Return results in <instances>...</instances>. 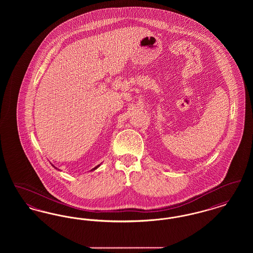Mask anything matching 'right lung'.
I'll return each mask as SVG.
<instances>
[{"mask_svg":"<svg viewBox=\"0 0 253 253\" xmlns=\"http://www.w3.org/2000/svg\"><path fill=\"white\" fill-rule=\"evenodd\" d=\"M52 166H53V167H55V166H54V165H52ZM99 166H100V165H97V166H96V167H95V168L92 169H91V170H94V169H96L98 168V167H99ZM55 168H56V167H55ZM56 169H57V168H56Z\"/></svg>","mask_w":253,"mask_h":253,"instance_id":"1","label":"right lung"}]
</instances>
